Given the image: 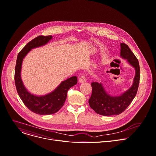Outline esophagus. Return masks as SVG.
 I'll return each instance as SVG.
<instances>
[{
  "label": "esophagus",
  "instance_id": "1",
  "mask_svg": "<svg viewBox=\"0 0 156 156\" xmlns=\"http://www.w3.org/2000/svg\"><path fill=\"white\" fill-rule=\"evenodd\" d=\"M85 81H86V78H85V76H82L79 79V83H84V82H85Z\"/></svg>",
  "mask_w": 156,
  "mask_h": 156
}]
</instances>
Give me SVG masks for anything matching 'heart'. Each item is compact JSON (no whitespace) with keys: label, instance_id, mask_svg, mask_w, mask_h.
<instances>
[{"label":"heart","instance_id":"1","mask_svg":"<svg viewBox=\"0 0 156 156\" xmlns=\"http://www.w3.org/2000/svg\"><path fill=\"white\" fill-rule=\"evenodd\" d=\"M108 63V59L106 58H103L100 62V65H105Z\"/></svg>","mask_w":156,"mask_h":156}]
</instances>
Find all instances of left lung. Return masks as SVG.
<instances>
[{
  "label": "left lung",
  "instance_id": "obj_1",
  "mask_svg": "<svg viewBox=\"0 0 156 156\" xmlns=\"http://www.w3.org/2000/svg\"><path fill=\"white\" fill-rule=\"evenodd\" d=\"M120 57L126 60L134 68L135 75L131 87L120 95L109 94L101 83L92 82V94L89 105L98 114L103 116L118 115L131 104L136 95L140 79L139 64L137 58L126 44H120Z\"/></svg>",
  "mask_w": 156,
  "mask_h": 156
}]
</instances>
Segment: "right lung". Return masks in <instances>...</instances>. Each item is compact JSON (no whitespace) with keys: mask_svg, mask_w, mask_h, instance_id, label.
<instances>
[{"mask_svg":"<svg viewBox=\"0 0 156 156\" xmlns=\"http://www.w3.org/2000/svg\"><path fill=\"white\" fill-rule=\"evenodd\" d=\"M53 37L39 36L29 42L19 52L15 68V83L17 93L24 105L34 113L41 115L54 114L63 106L68 90L77 83V77L72 76L60 83L53 91L44 95H36L28 90L21 77L22 62L31 50L44 46Z\"/></svg>","mask_w":156,"mask_h":156,"instance_id":"1","label":"right lung"}]
</instances>
